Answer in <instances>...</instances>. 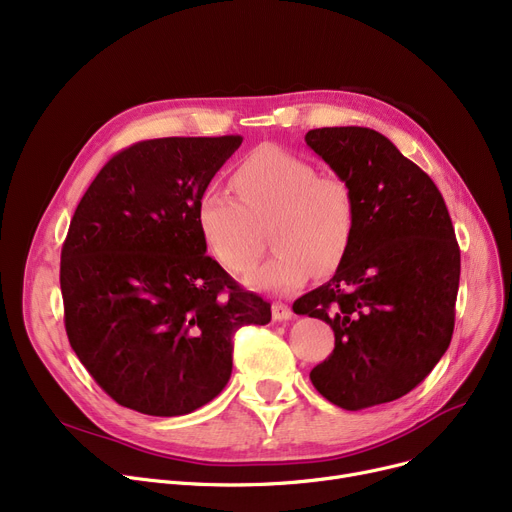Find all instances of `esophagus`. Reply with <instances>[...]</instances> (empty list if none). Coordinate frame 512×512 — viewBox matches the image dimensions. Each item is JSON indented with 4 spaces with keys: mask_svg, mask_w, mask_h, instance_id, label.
<instances>
[{
    "mask_svg": "<svg viewBox=\"0 0 512 512\" xmlns=\"http://www.w3.org/2000/svg\"><path fill=\"white\" fill-rule=\"evenodd\" d=\"M291 316H293V312H291L289 306H285V304H281V302H275V304H273V320H275V322L291 320Z\"/></svg>",
    "mask_w": 512,
    "mask_h": 512,
    "instance_id": "obj_1",
    "label": "esophagus"
}]
</instances>
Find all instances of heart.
<instances>
[{
    "label": "heart",
    "mask_w": 512,
    "mask_h": 512,
    "mask_svg": "<svg viewBox=\"0 0 512 512\" xmlns=\"http://www.w3.org/2000/svg\"><path fill=\"white\" fill-rule=\"evenodd\" d=\"M238 198L206 188L194 217L202 242L231 273L256 262L268 225L275 248L246 277L254 291L293 293L312 270L324 275L345 256L355 229V196L345 177L316 173V167L279 146H258L231 171Z\"/></svg>",
    "instance_id": "1"
}]
</instances>
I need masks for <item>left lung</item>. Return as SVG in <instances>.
<instances>
[{
  "label": "left lung",
  "instance_id": "obj_1",
  "mask_svg": "<svg viewBox=\"0 0 512 512\" xmlns=\"http://www.w3.org/2000/svg\"><path fill=\"white\" fill-rule=\"evenodd\" d=\"M306 144L345 177L355 229L333 279L293 312L335 330V349L310 372L318 393L357 411L401 399L450 345L461 252L428 173L370 128H318Z\"/></svg>",
  "mask_w": 512,
  "mask_h": 512
}]
</instances>
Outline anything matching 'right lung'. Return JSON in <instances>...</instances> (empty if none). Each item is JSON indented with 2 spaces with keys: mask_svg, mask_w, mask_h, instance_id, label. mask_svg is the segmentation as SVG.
Returning <instances> with one entry per match:
<instances>
[{
  "mask_svg": "<svg viewBox=\"0 0 512 512\" xmlns=\"http://www.w3.org/2000/svg\"><path fill=\"white\" fill-rule=\"evenodd\" d=\"M242 136L155 138L117 153L88 186L62 248L72 349L128 409L175 417L229 382L233 335L270 304L206 256L194 208Z\"/></svg>",
  "mask_w": 512,
  "mask_h": 512,
  "instance_id": "1",
  "label": "right lung"
}]
</instances>
